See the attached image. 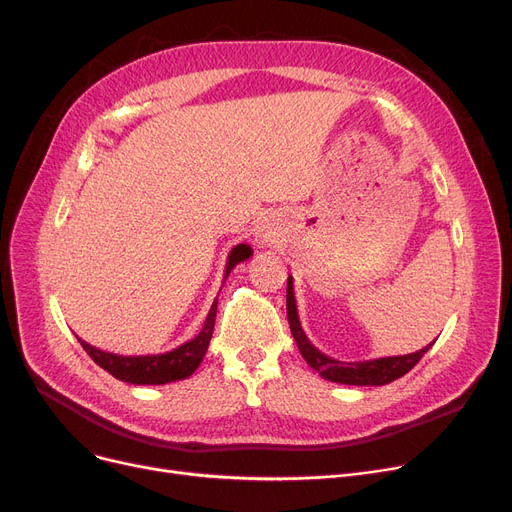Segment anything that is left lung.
Returning <instances> with one entry per match:
<instances>
[{
    "label": "left lung",
    "mask_w": 512,
    "mask_h": 512,
    "mask_svg": "<svg viewBox=\"0 0 512 512\" xmlns=\"http://www.w3.org/2000/svg\"><path fill=\"white\" fill-rule=\"evenodd\" d=\"M286 315H288V324H290V332L297 340L299 351L303 355V359L309 363V367H313L321 378L328 382H336V384H346V386H384L390 384L402 375L409 373L419 361L421 357L432 348V344L423 346L421 351L411 353V355H398V357H382V359H371V361H338L332 359L328 355H324L321 351L309 342V338L305 336L301 321H299V311H297V299H294V288H292V276H288V286H286Z\"/></svg>",
    "instance_id": "1"
}]
</instances>
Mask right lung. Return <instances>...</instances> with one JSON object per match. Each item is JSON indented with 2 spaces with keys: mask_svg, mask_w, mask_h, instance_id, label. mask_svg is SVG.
<instances>
[{
  "mask_svg": "<svg viewBox=\"0 0 512 512\" xmlns=\"http://www.w3.org/2000/svg\"><path fill=\"white\" fill-rule=\"evenodd\" d=\"M253 255V249L249 245H236L226 261V272L224 282L230 276L234 267ZM215 311H218V301H213L207 319L203 324V330L184 344H180L174 351L161 353V355H137V357H126V355H114L99 351V348L91 346L89 342L80 340V346L85 348L87 355L107 373H112L116 380L128 382L134 386H159V384H170L178 380H186L188 375H193L195 369L201 365L207 346L213 334L215 326Z\"/></svg>",
  "mask_w": 512,
  "mask_h": 512,
  "instance_id": "add662e5",
  "label": "right lung"
}]
</instances>
